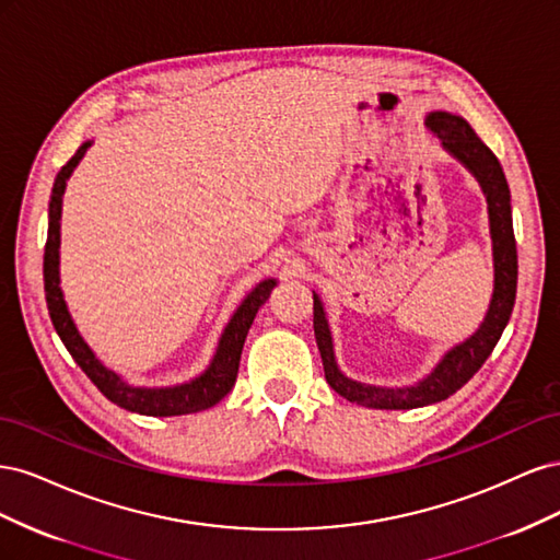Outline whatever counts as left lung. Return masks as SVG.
Masks as SVG:
<instances>
[{
	"label": "left lung",
	"mask_w": 560,
	"mask_h": 560,
	"mask_svg": "<svg viewBox=\"0 0 560 560\" xmlns=\"http://www.w3.org/2000/svg\"><path fill=\"white\" fill-rule=\"evenodd\" d=\"M428 126L442 140V149L446 154H451L457 163L467 167L471 177L479 182L486 196L490 243H493V296H490L488 311L479 329L467 336L465 341L446 350L425 378L404 387H383L352 381L338 369L325 303H322L317 292H313V329L322 354V364H325V378L338 395L346 397L348 401L362 404L366 409H420V406L444 401L455 395L457 389L477 374L481 364L488 360V354L498 346L506 322L512 317L516 299L518 264L512 224V196L500 161L479 140V135L471 130L463 116L451 112H430Z\"/></svg>",
	"instance_id": "obj_1"
}]
</instances>
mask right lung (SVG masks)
<instances>
[{
	"instance_id": "1",
	"label": "right lung",
	"mask_w": 560,
	"mask_h": 560,
	"mask_svg": "<svg viewBox=\"0 0 560 560\" xmlns=\"http://www.w3.org/2000/svg\"><path fill=\"white\" fill-rule=\"evenodd\" d=\"M93 140H86L77 154L67 161L54 182V191H50L48 202V238L44 249V292L48 303V315L50 322L60 336L65 348L70 350L74 362L81 366L83 374H86L100 393H103L109 401L121 406L126 411L140 413V416H186V413H198L206 411L210 406L222 401L229 389L238 376V364L247 331L252 327L257 311L268 301L273 287L278 284L276 278L261 280L254 290L243 299V303L235 313L231 315L229 325L224 327L222 336H219L217 350L212 354L210 364L200 371L196 378H189L177 385H132L121 374H116L114 369L105 366L103 360H97L93 348L83 341L81 331L74 325V317L67 308V301L60 287V217H62V196L67 189V179L72 177L74 167L86 156L89 147Z\"/></svg>"
}]
</instances>
